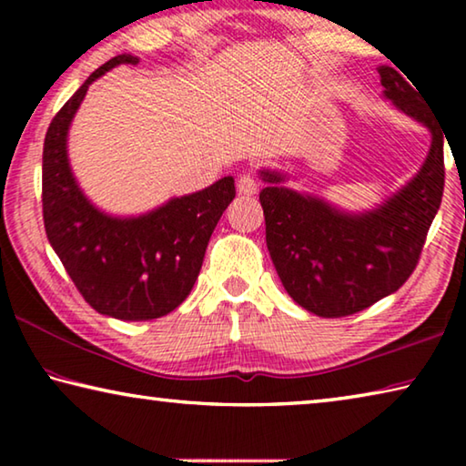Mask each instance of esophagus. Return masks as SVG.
Wrapping results in <instances>:
<instances>
[{"instance_id": "34e87169", "label": "esophagus", "mask_w": 466, "mask_h": 466, "mask_svg": "<svg viewBox=\"0 0 466 466\" xmlns=\"http://www.w3.org/2000/svg\"><path fill=\"white\" fill-rule=\"evenodd\" d=\"M236 187H238L240 195L252 197V195H257V191H258V180L252 175H242L238 178V185H236Z\"/></svg>"}]
</instances>
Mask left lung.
Here are the masks:
<instances>
[{"mask_svg":"<svg viewBox=\"0 0 466 466\" xmlns=\"http://www.w3.org/2000/svg\"><path fill=\"white\" fill-rule=\"evenodd\" d=\"M384 98L431 133L428 157L407 185L368 211L339 209L283 187L288 175L261 170L265 238L279 279L296 304L322 319L350 317L397 291L420 261L444 193V133L417 88L378 67ZM409 79V77H407Z\"/></svg>","mask_w":466,"mask_h":466,"instance_id":"left-lung-1","label":"left lung"}]
</instances>
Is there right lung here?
Wrapping results in <instances>:
<instances>
[{"mask_svg":"<svg viewBox=\"0 0 466 466\" xmlns=\"http://www.w3.org/2000/svg\"><path fill=\"white\" fill-rule=\"evenodd\" d=\"M137 66L116 55L98 67L49 125L43 147V219L46 238L94 310L119 320H152L185 302L199 278L205 248L232 203L234 178L139 216H110L77 185L67 156V133L90 84L116 66Z\"/></svg>","mask_w":466,"mask_h":466,"instance_id":"right-lung-1","label":"right lung"}]
</instances>
